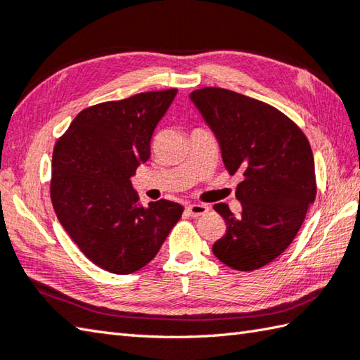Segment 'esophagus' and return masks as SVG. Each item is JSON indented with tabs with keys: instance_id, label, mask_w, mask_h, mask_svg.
I'll list each match as a JSON object with an SVG mask.
<instances>
[{
	"instance_id": "esophagus-1",
	"label": "esophagus",
	"mask_w": 360,
	"mask_h": 360,
	"mask_svg": "<svg viewBox=\"0 0 360 360\" xmlns=\"http://www.w3.org/2000/svg\"><path fill=\"white\" fill-rule=\"evenodd\" d=\"M208 207L203 205V203H191V205L186 207V212L193 216V218H199V216H203L208 213Z\"/></svg>"
}]
</instances>
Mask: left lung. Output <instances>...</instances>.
<instances>
[{
	"mask_svg": "<svg viewBox=\"0 0 360 360\" xmlns=\"http://www.w3.org/2000/svg\"><path fill=\"white\" fill-rule=\"evenodd\" d=\"M189 98L218 139L229 174L244 177L236 186L240 216L226 203L213 207L227 226L213 254L232 269H259L290 246L315 200L309 141L285 114L238 92L203 87Z\"/></svg>",
	"mask_w": 360,
	"mask_h": 360,
	"instance_id": "left-lung-1",
	"label": "left lung"
}]
</instances>
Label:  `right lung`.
Segmentation results:
<instances>
[{
  "mask_svg": "<svg viewBox=\"0 0 360 360\" xmlns=\"http://www.w3.org/2000/svg\"><path fill=\"white\" fill-rule=\"evenodd\" d=\"M177 89L141 92L86 108L54 146L50 194L65 232L87 259L131 274L158 254L183 213L161 199L142 207L131 186Z\"/></svg>",
  "mask_w": 360,
  "mask_h": 360,
  "instance_id": "obj_1",
  "label": "right lung"
}]
</instances>
